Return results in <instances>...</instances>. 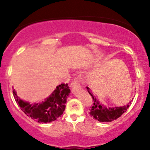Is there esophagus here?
<instances>
[{
	"mask_svg": "<svg viewBox=\"0 0 150 150\" xmlns=\"http://www.w3.org/2000/svg\"><path fill=\"white\" fill-rule=\"evenodd\" d=\"M70 87H73V88H80V87H81L80 82H78V81H73V82H71V84H70Z\"/></svg>",
	"mask_w": 150,
	"mask_h": 150,
	"instance_id": "1",
	"label": "esophagus"
}]
</instances>
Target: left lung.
<instances>
[{
  "instance_id": "obj_1",
  "label": "left lung",
  "mask_w": 150,
  "mask_h": 150,
  "mask_svg": "<svg viewBox=\"0 0 150 150\" xmlns=\"http://www.w3.org/2000/svg\"><path fill=\"white\" fill-rule=\"evenodd\" d=\"M87 87V92H89L93 99V105L89 109V114L93 117V118L100 122H111L113 120L117 119L127 111L130 105L131 104V101H130V103L126 106L107 108L101 104L100 102L96 99V97H94L92 93H91L90 89L88 87Z\"/></svg>"
}]
</instances>
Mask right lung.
Here are the masks:
<instances>
[{
	"label": "right lung",
	"mask_w": 150,
	"mask_h": 150,
	"mask_svg": "<svg viewBox=\"0 0 150 150\" xmlns=\"http://www.w3.org/2000/svg\"><path fill=\"white\" fill-rule=\"evenodd\" d=\"M13 92L15 101L27 116L39 123H46L54 121L61 116L65 111V104L70 89L68 84L62 83L57 86L52 94L44 101L34 104L20 99L17 96L15 89Z\"/></svg>",
	"instance_id": "obj_1"
}]
</instances>
